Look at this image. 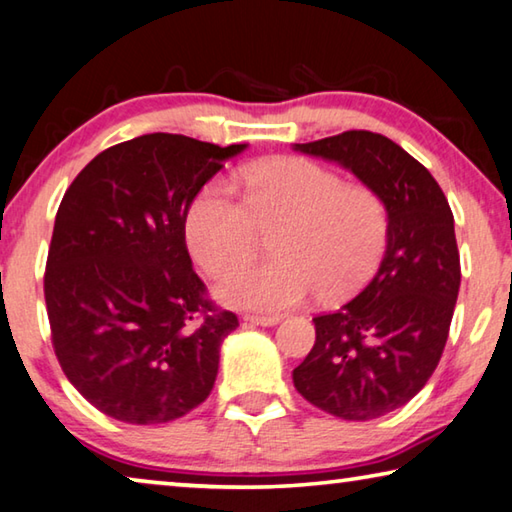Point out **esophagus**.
Instances as JSON below:
<instances>
[{"label": "esophagus", "instance_id": "esophagus-1", "mask_svg": "<svg viewBox=\"0 0 512 512\" xmlns=\"http://www.w3.org/2000/svg\"><path fill=\"white\" fill-rule=\"evenodd\" d=\"M246 323H250V325H259V327H273V325H277L280 323V316H246L244 318Z\"/></svg>", "mask_w": 512, "mask_h": 512}]
</instances>
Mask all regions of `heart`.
<instances>
[{
    "mask_svg": "<svg viewBox=\"0 0 512 512\" xmlns=\"http://www.w3.org/2000/svg\"><path fill=\"white\" fill-rule=\"evenodd\" d=\"M237 201L221 180L194 194L185 212V244L210 277H225L274 232L273 263L228 277L216 287L223 305L275 316L318 296L341 305L368 287L391 246V207L377 189L345 183L302 158L246 167Z\"/></svg>",
    "mask_w": 512,
    "mask_h": 512,
    "instance_id": "b5f03b06",
    "label": "heart"
}]
</instances>
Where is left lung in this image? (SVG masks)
Wrapping results in <instances>:
<instances>
[{"instance_id": "obj_1", "label": "left lung", "mask_w": 512, "mask_h": 512, "mask_svg": "<svg viewBox=\"0 0 512 512\" xmlns=\"http://www.w3.org/2000/svg\"><path fill=\"white\" fill-rule=\"evenodd\" d=\"M293 149L339 162L391 207L384 264L348 305L314 318V348L293 370L320 411L375 420L418 395L443 357L461 287L454 214L427 167L384 135L345 131Z\"/></svg>"}]
</instances>
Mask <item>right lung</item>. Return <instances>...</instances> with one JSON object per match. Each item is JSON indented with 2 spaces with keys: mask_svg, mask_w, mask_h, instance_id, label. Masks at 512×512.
<instances>
[{
  "mask_svg": "<svg viewBox=\"0 0 512 512\" xmlns=\"http://www.w3.org/2000/svg\"><path fill=\"white\" fill-rule=\"evenodd\" d=\"M246 146L142 135L99 153L65 192L45 273L51 343L72 386L110 418L171 422L210 395L239 320L207 300L183 223Z\"/></svg>",
  "mask_w": 512,
  "mask_h": 512,
  "instance_id": "obj_1",
  "label": "right lung"
}]
</instances>
